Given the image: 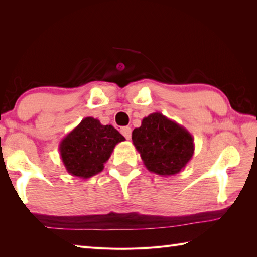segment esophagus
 <instances>
[{
	"label": "esophagus",
	"instance_id": "1",
	"mask_svg": "<svg viewBox=\"0 0 257 257\" xmlns=\"http://www.w3.org/2000/svg\"><path fill=\"white\" fill-rule=\"evenodd\" d=\"M121 133L124 135L125 139L131 140V136H132V128L130 126H124L121 128Z\"/></svg>",
	"mask_w": 257,
	"mask_h": 257
}]
</instances>
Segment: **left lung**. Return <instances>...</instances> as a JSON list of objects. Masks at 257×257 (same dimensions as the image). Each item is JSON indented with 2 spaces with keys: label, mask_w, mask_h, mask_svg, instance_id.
<instances>
[{
  "label": "left lung",
  "mask_w": 257,
  "mask_h": 257,
  "mask_svg": "<svg viewBox=\"0 0 257 257\" xmlns=\"http://www.w3.org/2000/svg\"><path fill=\"white\" fill-rule=\"evenodd\" d=\"M132 141L145 167L161 176L180 173L195 153L192 135L159 112L143 118L132 132Z\"/></svg>",
  "instance_id": "1"
}]
</instances>
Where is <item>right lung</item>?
<instances>
[{
    "label": "right lung",
    "mask_w": 257,
    "mask_h": 257,
    "mask_svg": "<svg viewBox=\"0 0 257 257\" xmlns=\"http://www.w3.org/2000/svg\"><path fill=\"white\" fill-rule=\"evenodd\" d=\"M124 136L112 125L84 117L59 144L60 158L71 176L87 179L101 173L104 164Z\"/></svg>",
    "instance_id": "add662e5"
}]
</instances>
